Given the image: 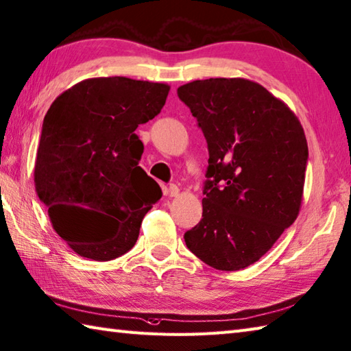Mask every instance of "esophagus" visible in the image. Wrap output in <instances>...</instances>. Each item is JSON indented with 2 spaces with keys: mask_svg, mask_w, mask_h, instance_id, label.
Listing matches in <instances>:
<instances>
[{
  "mask_svg": "<svg viewBox=\"0 0 351 351\" xmlns=\"http://www.w3.org/2000/svg\"><path fill=\"white\" fill-rule=\"evenodd\" d=\"M178 195H180V187H178V185H175V184H171L169 187V196L176 197Z\"/></svg>",
  "mask_w": 351,
  "mask_h": 351,
  "instance_id": "34e87169",
  "label": "esophagus"
}]
</instances>
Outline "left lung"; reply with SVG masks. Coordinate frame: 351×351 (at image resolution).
Returning <instances> with one entry per match:
<instances>
[{"label":"left lung","instance_id":"obj_1","mask_svg":"<svg viewBox=\"0 0 351 351\" xmlns=\"http://www.w3.org/2000/svg\"><path fill=\"white\" fill-rule=\"evenodd\" d=\"M208 144L202 219L187 248L219 271L258 262L297 219L308 156L304 129L285 101L240 77L178 88Z\"/></svg>","mask_w":351,"mask_h":351}]
</instances>
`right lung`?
Listing matches in <instances>:
<instances>
[{
  "label": "right lung",
  "instance_id": "add662e5",
  "mask_svg": "<svg viewBox=\"0 0 351 351\" xmlns=\"http://www.w3.org/2000/svg\"><path fill=\"white\" fill-rule=\"evenodd\" d=\"M170 86L121 75L82 80L47 111L34 187L54 231L80 257L109 262L134 248L162 191L140 166L135 129L152 120Z\"/></svg>",
  "mask_w": 351,
  "mask_h": 351
}]
</instances>
